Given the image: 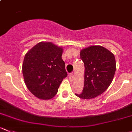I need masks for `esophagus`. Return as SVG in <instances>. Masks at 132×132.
Wrapping results in <instances>:
<instances>
[{"label":"esophagus","instance_id":"obj_1","mask_svg":"<svg viewBox=\"0 0 132 132\" xmlns=\"http://www.w3.org/2000/svg\"><path fill=\"white\" fill-rule=\"evenodd\" d=\"M69 78H70V79L71 80V81L74 80V79H75V77H74L73 75V73H71L70 74V76H69Z\"/></svg>","mask_w":132,"mask_h":132}]
</instances>
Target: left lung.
Here are the masks:
<instances>
[{
	"mask_svg": "<svg viewBox=\"0 0 132 132\" xmlns=\"http://www.w3.org/2000/svg\"><path fill=\"white\" fill-rule=\"evenodd\" d=\"M80 58L85 68L84 88L75 95L83 99L93 98L106 91L113 80L116 70L114 55L104 47L92 46L80 52Z\"/></svg>",
	"mask_w": 132,
	"mask_h": 132,
	"instance_id": "obj_1",
	"label": "left lung"
}]
</instances>
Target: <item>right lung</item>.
Here are the masks:
<instances>
[{
	"label": "right lung",
	"instance_id": "obj_1",
	"mask_svg": "<svg viewBox=\"0 0 132 132\" xmlns=\"http://www.w3.org/2000/svg\"><path fill=\"white\" fill-rule=\"evenodd\" d=\"M62 49L52 43H38L26 54L22 65L24 81L31 93L50 99L58 92L68 73L62 59Z\"/></svg>",
	"mask_w": 132,
	"mask_h": 132
}]
</instances>
